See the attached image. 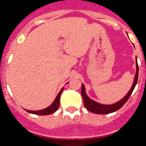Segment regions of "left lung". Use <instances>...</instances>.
Returning <instances> with one entry per match:
<instances>
[{"mask_svg":"<svg viewBox=\"0 0 146 146\" xmlns=\"http://www.w3.org/2000/svg\"><path fill=\"white\" fill-rule=\"evenodd\" d=\"M136 74H135V80H134L133 85L131 86L130 91H129L128 94H126V96L123 98V99L120 100L118 102L115 103L113 104H110V105H108V104H102L96 102L94 101L88 97L86 94V90H85L84 85H82V89H81V94H82V99H83V102H84V105L86 108L90 112H92L94 113H96V114H108V113H111L113 112H115L116 110H119L120 108H122L123 106V104L127 102L129 98L130 97L131 94H132V91L135 89V86H136L137 82V80H138V64H137V61L136 58Z\"/></svg>","mask_w":146,"mask_h":146,"instance_id":"left-lung-1","label":"left lung"}]
</instances>
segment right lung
<instances>
[{"label": "right lung", "mask_w": 146, "mask_h": 146, "mask_svg": "<svg viewBox=\"0 0 146 146\" xmlns=\"http://www.w3.org/2000/svg\"><path fill=\"white\" fill-rule=\"evenodd\" d=\"M64 90V88H61V90L60 91V92L58 93V94L57 95L56 98H55V101L52 102V104L51 105L48 107V108H45L44 110H37V111H32V110H25L28 113H33V114L36 115H50L51 113H53L54 112H55L58 109L59 105H60V95H61V93Z\"/></svg>", "instance_id": "obj_1"}]
</instances>
